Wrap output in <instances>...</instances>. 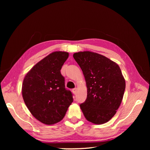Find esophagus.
Wrapping results in <instances>:
<instances>
[{"label":"esophagus","mask_w":150,"mask_h":150,"mask_svg":"<svg viewBox=\"0 0 150 150\" xmlns=\"http://www.w3.org/2000/svg\"><path fill=\"white\" fill-rule=\"evenodd\" d=\"M72 92H73V93H74V94H76V93H77V89H76V88H74V89H72Z\"/></svg>","instance_id":"obj_1"}]
</instances>
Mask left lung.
<instances>
[{
  "mask_svg": "<svg viewBox=\"0 0 150 150\" xmlns=\"http://www.w3.org/2000/svg\"><path fill=\"white\" fill-rule=\"evenodd\" d=\"M73 57L82 70L87 98L80 104L86 119L96 125L110 121L116 113L125 90V79L117 64L101 54L76 52Z\"/></svg>",
  "mask_w": 150,
  "mask_h": 150,
  "instance_id": "8db88e82",
  "label": "left lung"
}]
</instances>
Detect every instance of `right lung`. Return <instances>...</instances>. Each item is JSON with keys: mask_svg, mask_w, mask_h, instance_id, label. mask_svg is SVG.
Returning <instances> with one entry per match:
<instances>
[{"mask_svg": "<svg viewBox=\"0 0 150 150\" xmlns=\"http://www.w3.org/2000/svg\"><path fill=\"white\" fill-rule=\"evenodd\" d=\"M68 57L69 53L64 51L49 54L32 67L24 79L22 94L25 105L35 118L45 125L61 121L73 101L61 74Z\"/></svg>", "mask_w": 150, "mask_h": 150, "instance_id": "obj_1", "label": "right lung"}]
</instances>
